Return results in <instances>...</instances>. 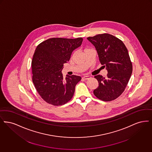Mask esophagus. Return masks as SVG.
<instances>
[{"mask_svg":"<svg viewBox=\"0 0 152 152\" xmlns=\"http://www.w3.org/2000/svg\"><path fill=\"white\" fill-rule=\"evenodd\" d=\"M82 78L85 79V80H87V79H88L89 78H90V76H84V77H82Z\"/></svg>","mask_w":152,"mask_h":152,"instance_id":"34e87169","label":"esophagus"}]
</instances>
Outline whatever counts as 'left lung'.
<instances>
[{"mask_svg":"<svg viewBox=\"0 0 152 152\" xmlns=\"http://www.w3.org/2000/svg\"><path fill=\"white\" fill-rule=\"evenodd\" d=\"M87 39L95 47L101 65L108 72L106 78L100 75L94 77L99 86L94 94L103 101L113 100L124 92L132 74L128 50L121 40L110 34H99Z\"/></svg>","mask_w":152,"mask_h":152,"instance_id":"obj_1","label":"left lung"}]
</instances>
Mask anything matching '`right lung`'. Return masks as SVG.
<instances>
[{"label":"right lung","mask_w":152,"mask_h":152,"mask_svg":"<svg viewBox=\"0 0 152 152\" xmlns=\"http://www.w3.org/2000/svg\"><path fill=\"white\" fill-rule=\"evenodd\" d=\"M82 37L75 39L51 38L37 46L32 61V81L37 91L46 103L53 106L66 104L73 98L75 87L81 77L61 73L73 50L81 45Z\"/></svg>","instance_id":"right-lung-1"}]
</instances>
